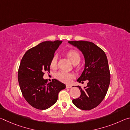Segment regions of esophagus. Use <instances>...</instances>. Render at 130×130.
<instances>
[{"label": "esophagus", "mask_w": 130, "mask_h": 130, "mask_svg": "<svg viewBox=\"0 0 130 130\" xmlns=\"http://www.w3.org/2000/svg\"><path fill=\"white\" fill-rule=\"evenodd\" d=\"M66 88H72V85H67V86H66Z\"/></svg>", "instance_id": "obj_1"}]
</instances>
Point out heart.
<instances>
[{
    "instance_id": "b5f03b06",
    "label": "heart",
    "mask_w": 130,
    "mask_h": 130,
    "mask_svg": "<svg viewBox=\"0 0 130 130\" xmlns=\"http://www.w3.org/2000/svg\"><path fill=\"white\" fill-rule=\"evenodd\" d=\"M67 56L73 64H75L77 63H79L81 60V57L78 53L74 50H70L67 53ZM57 61H58V57L57 55H54L52 59L51 62H50V67L52 68H56L57 65ZM55 77L57 80H59L61 82L63 83H69L71 81L72 79L74 77V76L71 73H65L62 72H57L55 74Z\"/></svg>"
}]
</instances>
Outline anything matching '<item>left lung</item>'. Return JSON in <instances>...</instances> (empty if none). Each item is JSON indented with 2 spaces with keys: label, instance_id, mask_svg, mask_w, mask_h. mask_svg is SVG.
I'll use <instances>...</instances> for the list:
<instances>
[{
  "label": "left lung",
  "instance_id": "1",
  "mask_svg": "<svg viewBox=\"0 0 130 130\" xmlns=\"http://www.w3.org/2000/svg\"><path fill=\"white\" fill-rule=\"evenodd\" d=\"M77 47L84 57V69L77 81L88 80L84 89L80 90L81 95L72 102L78 108L91 110L99 105L104 99L110 83V73L107 57L105 52L93 42L89 41H68Z\"/></svg>",
  "mask_w": 130,
  "mask_h": 130
}]
</instances>
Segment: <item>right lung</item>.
Segmentation results:
<instances>
[{
	"instance_id": "add662e5",
	"label": "right lung",
	"mask_w": 130,
	"mask_h": 130,
	"mask_svg": "<svg viewBox=\"0 0 130 130\" xmlns=\"http://www.w3.org/2000/svg\"><path fill=\"white\" fill-rule=\"evenodd\" d=\"M62 41H45L28 50L18 70V83L24 98L35 108L44 110L57 102L58 93L66 85L56 79L47 83L44 72L50 70V62Z\"/></svg>"
}]
</instances>
